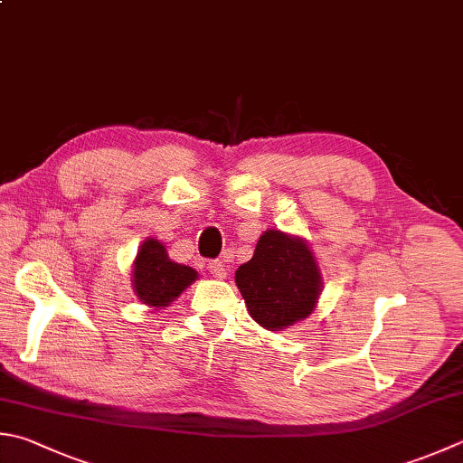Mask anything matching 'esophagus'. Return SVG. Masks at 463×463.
Returning <instances> with one entry per match:
<instances>
[{
	"instance_id": "esophagus-1",
	"label": "esophagus",
	"mask_w": 463,
	"mask_h": 463,
	"mask_svg": "<svg viewBox=\"0 0 463 463\" xmlns=\"http://www.w3.org/2000/svg\"><path fill=\"white\" fill-rule=\"evenodd\" d=\"M207 269H209V272H212L215 278H225V276H228V268H225V264H223V261H220V260L209 261Z\"/></svg>"
}]
</instances>
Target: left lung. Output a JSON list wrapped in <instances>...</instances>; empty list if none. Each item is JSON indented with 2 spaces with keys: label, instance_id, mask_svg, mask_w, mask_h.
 <instances>
[{
  "label": "left lung",
  "instance_id": "obj_1",
  "mask_svg": "<svg viewBox=\"0 0 463 463\" xmlns=\"http://www.w3.org/2000/svg\"><path fill=\"white\" fill-rule=\"evenodd\" d=\"M235 286L250 317L261 328L284 330L310 317L325 282L307 240L266 230L260 235L254 258L235 272Z\"/></svg>",
  "mask_w": 463,
  "mask_h": 463
}]
</instances>
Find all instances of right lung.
<instances>
[{
	"label": "right lung",
	"instance_id": "right-lung-1",
	"mask_svg": "<svg viewBox=\"0 0 463 463\" xmlns=\"http://www.w3.org/2000/svg\"><path fill=\"white\" fill-rule=\"evenodd\" d=\"M197 278L199 274L194 268L173 261L159 240L146 238L138 246L130 282L135 296L143 304L151 308H165Z\"/></svg>",
	"mask_w": 463,
	"mask_h": 463
}]
</instances>
